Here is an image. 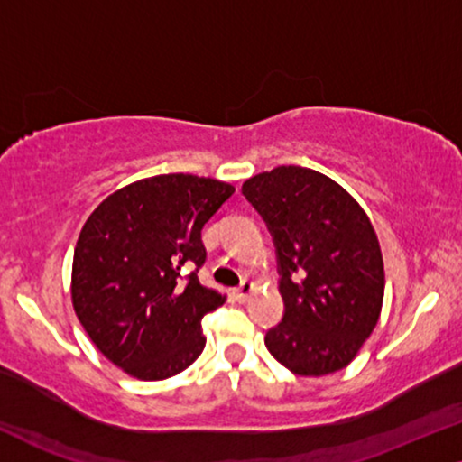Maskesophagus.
Segmentation results:
<instances>
[{
	"label": "esophagus",
	"mask_w": 462,
	"mask_h": 462,
	"mask_svg": "<svg viewBox=\"0 0 462 462\" xmlns=\"http://www.w3.org/2000/svg\"><path fill=\"white\" fill-rule=\"evenodd\" d=\"M254 291H255V283H254V282H243V283L238 285V288L235 290L236 300H238V302H247V300L251 299V294H254Z\"/></svg>",
	"instance_id": "esophagus-1"
}]
</instances>
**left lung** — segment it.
I'll list each match as a JSON object with an SVG mask.
<instances>
[{"mask_svg":"<svg viewBox=\"0 0 462 462\" xmlns=\"http://www.w3.org/2000/svg\"><path fill=\"white\" fill-rule=\"evenodd\" d=\"M277 245L285 313L268 352L300 377L346 369L383 305L382 247L369 215L326 174L277 166L243 183Z\"/></svg>","mask_w":462,"mask_h":462,"instance_id":"left-lung-1","label":"left lung"}]
</instances>
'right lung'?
Wrapping results in <instances>:
<instances>
[{"label":"right lung","mask_w":462,"mask_h":462,"mask_svg":"<svg viewBox=\"0 0 462 462\" xmlns=\"http://www.w3.org/2000/svg\"><path fill=\"white\" fill-rule=\"evenodd\" d=\"M235 185L157 174L116 189L87 217L72 260V305L100 352L143 382L185 371L202 354V318L226 294L180 274L207 258L200 232Z\"/></svg>","instance_id":"right-lung-1"}]
</instances>
